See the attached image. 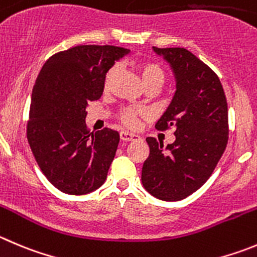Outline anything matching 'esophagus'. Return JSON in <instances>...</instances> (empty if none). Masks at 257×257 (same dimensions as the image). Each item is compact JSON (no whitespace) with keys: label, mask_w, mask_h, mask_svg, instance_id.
I'll return each mask as SVG.
<instances>
[{"label":"esophagus","mask_w":257,"mask_h":257,"mask_svg":"<svg viewBox=\"0 0 257 257\" xmlns=\"http://www.w3.org/2000/svg\"><path fill=\"white\" fill-rule=\"evenodd\" d=\"M140 138L141 137L138 136V134L131 133V132H126V131L120 132V140L124 141V142H131V141L140 140Z\"/></svg>","instance_id":"esophagus-1"}]
</instances>
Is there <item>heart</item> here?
I'll use <instances>...</instances> for the list:
<instances>
[{
	"label": "heart",
	"instance_id": "heart-1",
	"mask_svg": "<svg viewBox=\"0 0 257 257\" xmlns=\"http://www.w3.org/2000/svg\"><path fill=\"white\" fill-rule=\"evenodd\" d=\"M116 69L117 66H114L107 71L106 76H105V86L106 87L109 86L111 78L114 77ZM138 69H140L141 77H142L146 87L151 85L162 86L165 83L166 73H165V69L158 63H155V62H141L138 64ZM141 114H142V110L136 109V107H126V109L121 110L120 119L125 125L136 126L137 123H138V116Z\"/></svg>",
	"mask_w": 257,
	"mask_h": 257
}]
</instances>
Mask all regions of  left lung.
I'll return each instance as SVG.
<instances>
[{"label": "left lung", "instance_id": "8db88e82", "mask_svg": "<svg viewBox=\"0 0 257 257\" xmlns=\"http://www.w3.org/2000/svg\"><path fill=\"white\" fill-rule=\"evenodd\" d=\"M171 66L176 92L156 123L157 131L175 129L174 143L146 141L150 155L142 184L151 195L166 201L185 199L204 185L228 142V107L222 83L212 68L185 48H156Z\"/></svg>", "mask_w": 257, "mask_h": 257}]
</instances>
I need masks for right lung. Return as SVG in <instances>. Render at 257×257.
<instances>
[{"instance_id":"add662e5","label":"right lung","mask_w":257,"mask_h":257,"mask_svg":"<svg viewBox=\"0 0 257 257\" xmlns=\"http://www.w3.org/2000/svg\"><path fill=\"white\" fill-rule=\"evenodd\" d=\"M129 49L77 45L56 53L43 66L31 93L26 136L38 166L62 193L83 195L105 183L119 133H90L86 107L99 100L105 76Z\"/></svg>"}]
</instances>
